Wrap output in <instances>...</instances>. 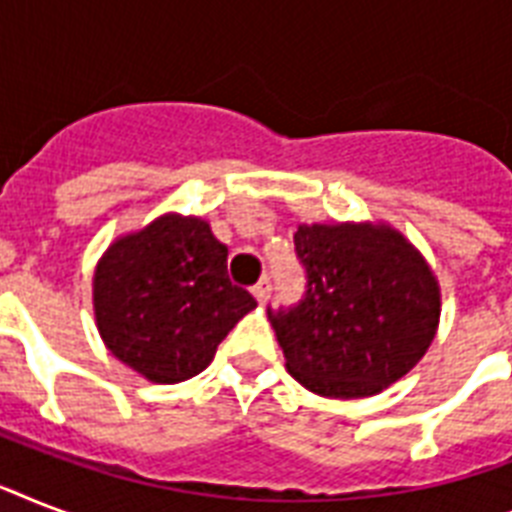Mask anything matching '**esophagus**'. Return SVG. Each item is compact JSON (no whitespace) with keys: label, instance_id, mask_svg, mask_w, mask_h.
I'll return each mask as SVG.
<instances>
[{"label":"esophagus","instance_id":"34e87169","mask_svg":"<svg viewBox=\"0 0 512 512\" xmlns=\"http://www.w3.org/2000/svg\"><path fill=\"white\" fill-rule=\"evenodd\" d=\"M252 295H255L257 303H265V300H268V295H271V279L265 276V279L257 281L255 287H252Z\"/></svg>","mask_w":512,"mask_h":512}]
</instances>
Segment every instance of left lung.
<instances>
[{"mask_svg": "<svg viewBox=\"0 0 512 512\" xmlns=\"http://www.w3.org/2000/svg\"><path fill=\"white\" fill-rule=\"evenodd\" d=\"M305 292L268 308L289 374L327 398L374 396L401 380L438 327L441 297L422 255L388 225H300Z\"/></svg>", "mask_w": 512, "mask_h": 512, "instance_id": "left-lung-1", "label": "left lung"}]
</instances>
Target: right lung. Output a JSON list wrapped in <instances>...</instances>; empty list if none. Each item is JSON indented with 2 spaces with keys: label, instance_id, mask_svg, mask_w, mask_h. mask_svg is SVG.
Instances as JSON below:
<instances>
[{
  "label": "right lung",
  "instance_id": "add662e5",
  "mask_svg": "<svg viewBox=\"0 0 512 512\" xmlns=\"http://www.w3.org/2000/svg\"><path fill=\"white\" fill-rule=\"evenodd\" d=\"M108 350L151 382H183L215 358L255 297L228 279V247L199 217L164 215L108 249L95 271Z\"/></svg>",
  "mask_w": 512,
  "mask_h": 512
}]
</instances>
